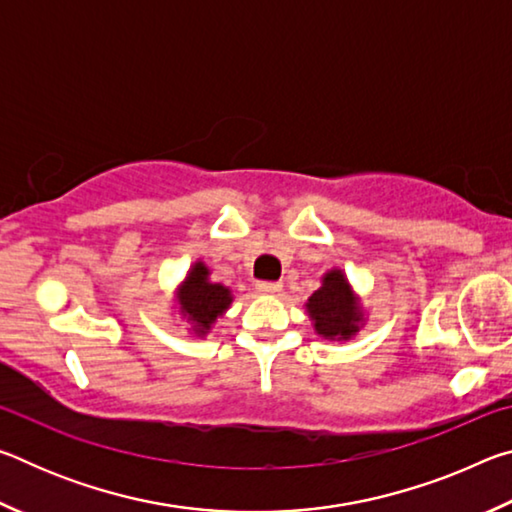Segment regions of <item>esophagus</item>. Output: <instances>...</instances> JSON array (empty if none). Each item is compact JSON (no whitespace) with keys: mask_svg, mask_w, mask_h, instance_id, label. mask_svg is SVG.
Here are the masks:
<instances>
[{"mask_svg":"<svg viewBox=\"0 0 512 512\" xmlns=\"http://www.w3.org/2000/svg\"><path fill=\"white\" fill-rule=\"evenodd\" d=\"M257 291H262V293H280L282 291V284L280 282H266V280H262V282H257Z\"/></svg>","mask_w":512,"mask_h":512,"instance_id":"34e87169","label":"esophagus"}]
</instances>
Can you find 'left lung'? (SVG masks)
Listing matches in <instances>:
<instances>
[{"instance_id":"8db88e82","label":"left lung","mask_w":512,"mask_h":512,"mask_svg":"<svg viewBox=\"0 0 512 512\" xmlns=\"http://www.w3.org/2000/svg\"><path fill=\"white\" fill-rule=\"evenodd\" d=\"M307 309L316 323V332L327 336V339H334V336L350 339V334L357 332L359 307L341 271L325 275L323 287L314 291V296L307 302Z\"/></svg>"}]
</instances>
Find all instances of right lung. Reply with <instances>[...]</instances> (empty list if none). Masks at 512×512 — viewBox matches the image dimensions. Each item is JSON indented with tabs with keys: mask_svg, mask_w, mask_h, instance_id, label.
Instances as JSON below:
<instances>
[{
	"mask_svg": "<svg viewBox=\"0 0 512 512\" xmlns=\"http://www.w3.org/2000/svg\"><path fill=\"white\" fill-rule=\"evenodd\" d=\"M230 300L228 289L221 284L207 282V268L203 264L192 268L183 291H180V305H183V311L194 323L198 334H205V329H210L216 316H221L225 307L230 305Z\"/></svg>",
	"mask_w": 512,
	"mask_h": 512,
	"instance_id": "1",
	"label": "right lung"
}]
</instances>
